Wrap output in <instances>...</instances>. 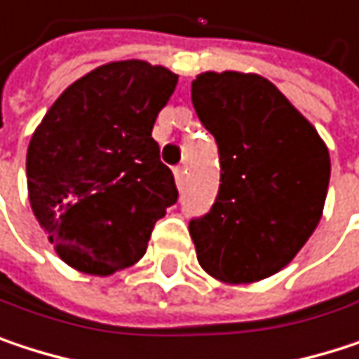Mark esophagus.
I'll use <instances>...</instances> for the list:
<instances>
[{
  "instance_id": "34e87169",
  "label": "esophagus",
  "mask_w": 359,
  "mask_h": 359,
  "mask_svg": "<svg viewBox=\"0 0 359 359\" xmlns=\"http://www.w3.org/2000/svg\"><path fill=\"white\" fill-rule=\"evenodd\" d=\"M184 175H187L184 166H177V168H175V179H177V184H179V187L184 184Z\"/></svg>"
}]
</instances>
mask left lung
<instances>
[{
	"label": "left lung",
	"mask_w": 359,
	"mask_h": 359,
	"mask_svg": "<svg viewBox=\"0 0 359 359\" xmlns=\"http://www.w3.org/2000/svg\"><path fill=\"white\" fill-rule=\"evenodd\" d=\"M191 102L220 158L216 201L189 222L197 259L231 285L272 276L320 222L328 149L264 76L203 72L191 85Z\"/></svg>",
	"instance_id": "1"
}]
</instances>
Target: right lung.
<instances>
[{
  "label": "right lung",
  "instance_id": "right-lung-1",
  "mask_svg": "<svg viewBox=\"0 0 359 359\" xmlns=\"http://www.w3.org/2000/svg\"><path fill=\"white\" fill-rule=\"evenodd\" d=\"M177 81L141 60L111 62L72 83L36 126L27 151L31 208L72 268L108 276L133 266L177 203L151 137Z\"/></svg>",
  "mask_w": 359,
  "mask_h": 359
}]
</instances>
